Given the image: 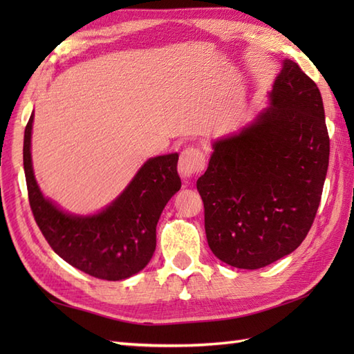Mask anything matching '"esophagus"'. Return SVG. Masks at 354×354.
I'll list each match as a JSON object with an SVG mask.
<instances>
[{
    "instance_id": "34e87169",
    "label": "esophagus",
    "mask_w": 354,
    "mask_h": 354,
    "mask_svg": "<svg viewBox=\"0 0 354 354\" xmlns=\"http://www.w3.org/2000/svg\"><path fill=\"white\" fill-rule=\"evenodd\" d=\"M205 169V155L199 147H187L181 152L178 162L179 175L192 178Z\"/></svg>"
}]
</instances>
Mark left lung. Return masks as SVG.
I'll use <instances>...</instances> for the list:
<instances>
[{"instance_id": "8db88e82", "label": "left lung", "mask_w": 354, "mask_h": 354, "mask_svg": "<svg viewBox=\"0 0 354 354\" xmlns=\"http://www.w3.org/2000/svg\"><path fill=\"white\" fill-rule=\"evenodd\" d=\"M270 106L217 140L198 183L205 234L217 259L259 269L301 245L317 216L330 138L317 84L286 59Z\"/></svg>"}]
</instances>
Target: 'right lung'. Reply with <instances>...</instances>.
<instances>
[{"instance_id": "add662e5", "label": "right lung", "mask_w": 354, "mask_h": 354, "mask_svg": "<svg viewBox=\"0 0 354 354\" xmlns=\"http://www.w3.org/2000/svg\"><path fill=\"white\" fill-rule=\"evenodd\" d=\"M30 115L24 132V171L28 202L45 240L59 257L100 280L118 281L146 268L156 248V223L165 204L181 189L178 153L142 165L126 190L94 216H73L45 199L32 167Z\"/></svg>"}]
</instances>
